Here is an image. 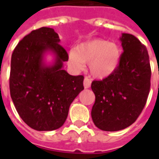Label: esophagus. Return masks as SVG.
<instances>
[{
	"mask_svg": "<svg viewBox=\"0 0 159 159\" xmlns=\"http://www.w3.org/2000/svg\"><path fill=\"white\" fill-rule=\"evenodd\" d=\"M83 86H84L85 89H89V88H90V86H91V81H90L89 78L85 77L84 80H83Z\"/></svg>",
	"mask_w": 159,
	"mask_h": 159,
	"instance_id": "1",
	"label": "esophagus"
}]
</instances>
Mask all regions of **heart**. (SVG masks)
<instances>
[{"instance_id": "heart-1", "label": "heart", "mask_w": 159, "mask_h": 159, "mask_svg": "<svg viewBox=\"0 0 159 159\" xmlns=\"http://www.w3.org/2000/svg\"><path fill=\"white\" fill-rule=\"evenodd\" d=\"M121 52L116 44L103 39L83 42L69 53L70 66L76 71L83 70L89 63V70L94 78L111 76L119 65Z\"/></svg>"}]
</instances>
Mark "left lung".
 Returning <instances> with one entry per match:
<instances>
[{
	"label": "left lung",
	"mask_w": 159,
	"mask_h": 159,
	"mask_svg": "<svg viewBox=\"0 0 159 159\" xmlns=\"http://www.w3.org/2000/svg\"><path fill=\"white\" fill-rule=\"evenodd\" d=\"M123 52L111 76L93 81L95 95L91 116L97 128L118 131L136 121L147 103L151 86V67L147 48L136 37L123 33Z\"/></svg>",
	"instance_id": "1"
}]
</instances>
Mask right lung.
<instances>
[{
  "label": "right lung",
  "mask_w": 159,
  "mask_h": 159,
  "mask_svg": "<svg viewBox=\"0 0 159 159\" xmlns=\"http://www.w3.org/2000/svg\"><path fill=\"white\" fill-rule=\"evenodd\" d=\"M52 28L32 30L16 46L11 59L10 94L18 113L33 129L51 131L66 122L70 104L83 88V76L63 70L68 53ZM55 60L47 65L45 54Z\"/></svg>",
  "instance_id": "right-lung-1"
}]
</instances>
